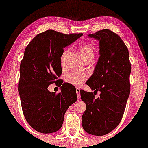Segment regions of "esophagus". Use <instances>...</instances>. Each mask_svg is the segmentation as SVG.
<instances>
[{"label":"esophagus","instance_id":"1","mask_svg":"<svg viewBox=\"0 0 148 148\" xmlns=\"http://www.w3.org/2000/svg\"><path fill=\"white\" fill-rule=\"evenodd\" d=\"M76 94H77V96H78V97H80V95H81V90H80V88H76Z\"/></svg>","mask_w":148,"mask_h":148}]
</instances>
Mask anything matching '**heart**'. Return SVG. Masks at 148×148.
Wrapping results in <instances>:
<instances>
[{"mask_svg":"<svg viewBox=\"0 0 148 148\" xmlns=\"http://www.w3.org/2000/svg\"><path fill=\"white\" fill-rule=\"evenodd\" d=\"M79 51L84 61L92 60L94 58L95 52L92 47L90 45H82L79 47ZM88 76L85 73L72 72L68 73L65 76V81L68 84L74 86H80L87 79Z\"/></svg>","mask_w":148,"mask_h":148,"instance_id":"b5f03b06","label":"heart"}]
</instances>
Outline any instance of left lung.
<instances>
[{
	"mask_svg": "<svg viewBox=\"0 0 148 148\" xmlns=\"http://www.w3.org/2000/svg\"><path fill=\"white\" fill-rule=\"evenodd\" d=\"M88 37L99 41L100 56L86 84L100 95L95 99L92 92L81 90L86 104L82 125L88 134L103 136L118 127L123 118L130 93V55L123 40L111 30H99Z\"/></svg>",
	"mask_w": 148,
	"mask_h": 148,
	"instance_id": "left-lung-1",
	"label": "left lung"
}]
</instances>
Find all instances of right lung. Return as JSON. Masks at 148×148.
<instances>
[{
    "label": "right lung",
    "instance_id": "right-lung-1",
    "mask_svg": "<svg viewBox=\"0 0 148 148\" xmlns=\"http://www.w3.org/2000/svg\"><path fill=\"white\" fill-rule=\"evenodd\" d=\"M82 33L64 35L53 30L38 34L25 49L20 64L18 83L21 103L28 123L37 132L50 134L62 127L65 112L77 100L76 88L58 79L62 74L64 48ZM61 87L58 94L49 92V84Z\"/></svg>",
    "mask_w": 148,
    "mask_h": 148
}]
</instances>
